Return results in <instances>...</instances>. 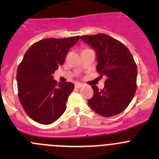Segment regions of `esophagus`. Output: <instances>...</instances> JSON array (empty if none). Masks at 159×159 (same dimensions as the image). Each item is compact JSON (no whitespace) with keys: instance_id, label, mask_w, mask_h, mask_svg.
Masks as SVG:
<instances>
[{"instance_id":"1","label":"esophagus","mask_w":159,"mask_h":159,"mask_svg":"<svg viewBox=\"0 0 159 159\" xmlns=\"http://www.w3.org/2000/svg\"><path fill=\"white\" fill-rule=\"evenodd\" d=\"M84 86V84H81V83H76L75 84V88H77V89H80V88L83 87Z\"/></svg>"}]
</instances>
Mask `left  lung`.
Returning a JSON list of instances; mask_svg holds the SVG:
<instances>
[{
	"label": "left lung",
	"mask_w": 159,
	"mask_h": 159,
	"mask_svg": "<svg viewBox=\"0 0 159 159\" xmlns=\"http://www.w3.org/2000/svg\"><path fill=\"white\" fill-rule=\"evenodd\" d=\"M81 39L97 54V71L106 77L105 87L92 85L94 95L88 101L96 113L104 117L118 115L126 109L137 89V65L125 44L105 34L83 35Z\"/></svg>",
	"instance_id": "obj_1"
}]
</instances>
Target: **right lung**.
<instances>
[{
  "label": "right lung",
  "instance_id": "add662e5",
  "mask_svg": "<svg viewBox=\"0 0 159 159\" xmlns=\"http://www.w3.org/2000/svg\"><path fill=\"white\" fill-rule=\"evenodd\" d=\"M79 36L45 38L34 43L25 52L17 67L18 98L27 115L42 125L58 119L66 109L71 82L58 83L53 74L65 62L69 50Z\"/></svg>",
  "mask_w": 159,
  "mask_h": 159
}]
</instances>
